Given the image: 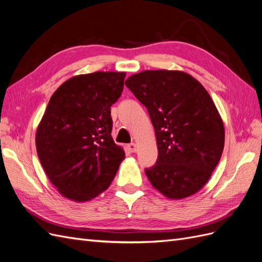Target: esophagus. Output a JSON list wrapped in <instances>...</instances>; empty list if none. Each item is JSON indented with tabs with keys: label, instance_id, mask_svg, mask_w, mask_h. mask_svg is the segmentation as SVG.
<instances>
[{
	"label": "esophagus",
	"instance_id": "34e87169",
	"mask_svg": "<svg viewBox=\"0 0 262 262\" xmlns=\"http://www.w3.org/2000/svg\"><path fill=\"white\" fill-rule=\"evenodd\" d=\"M127 148H128V150L130 151V152H136V150H137V146H136V143H134V142L129 143V145L127 146Z\"/></svg>",
	"mask_w": 262,
	"mask_h": 262
}]
</instances>
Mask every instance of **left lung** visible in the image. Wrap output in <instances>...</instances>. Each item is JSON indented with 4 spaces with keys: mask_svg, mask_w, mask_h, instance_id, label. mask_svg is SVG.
Masks as SVG:
<instances>
[{
    "mask_svg": "<svg viewBox=\"0 0 262 262\" xmlns=\"http://www.w3.org/2000/svg\"><path fill=\"white\" fill-rule=\"evenodd\" d=\"M148 110L157 145V163L145 172L167 198L183 199L205 186L220 161L224 126L201 83L180 71H143L125 81Z\"/></svg>",
    "mask_w": 262,
    "mask_h": 262,
    "instance_id": "obj_1",
    "label": "left lung"
}]
</instances>
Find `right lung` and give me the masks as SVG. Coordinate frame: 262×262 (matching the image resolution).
<instances>
[{"label": "right lung", "mask_w": 262, "mask_h": 262, "mask_svg": "<svg viewBox=\"0 0 262 262\" xmlns=\"http://www.w3.org/2000/svg\"><path fill=\"white\" fill-rule=\"evenodd\" d=\"M123 72H96L66 80L38 126L42 167L62 196L87 201L112 183L125 158L114 142L111 106L122 95Z\"/></svg>", "instance_id": "add662e5"}]
</instances>
